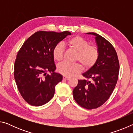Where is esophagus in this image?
<instances>
[{
	"mask_svg": "<svg viewBox=\"0 0 133 133\" xmlns=\"http://www.w3.org/2000/svg\"><path fill=\"white\" fill-rule=\"evenodd\" d=\"M63 79L64 80H68L70 79V77H67V76H63Z\"/></svg>",
	"mask_w": 133,
	"mask_h": 133,
	"instance_id": "34e87169",
	"label": "esophagus"
}]
</instances>
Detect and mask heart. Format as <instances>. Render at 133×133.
Segmentation results:
<instances>
[{
    "label": "heart",
    "instance_id": "obj_1",
    "mask_svg": "<svg viewBox=\"0 0 133 133\" xmlns=\"http://www.w3.org/2000/svg\"><path fill=\"white\" fill-rule=\"evenodd\" d=\"M66 43L67 46L77 52L75 60L79 62L84 69H89L95 64L98 57V49L95 46H89V43L84 38L77 36L70 38ZM63 52V46L60 43L56 44L52 51L54 59L57 62H61ZM81 65L77 63L63 62L58 65L57 70L64 76H71L82 70Z\"/></svg>",
    "mask_w": 133,
    "mask_h": 133
}]
</instances>
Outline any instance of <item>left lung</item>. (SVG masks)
Instances as JSON below:
<instances>
[{
    "mask_svg": "<svg viewBox=\"0 0 133 133\" xmlns=\"http://www.w3.org/2000/svg\"><path fill=\"white\" fill-rule=\"evenodd\" d=\"M87 34L95 36L98 57L95 64L82 74L90 80H78L73 94L78 104L91 110L101 106L110 97L117 82L120 66L116 51L110 42L96 33Z\"/></svg>",
    "mask_w": 133,
    "mask_h": 133,
    "instance_id": "8db88e82",
    "label": "left lung"
}]
</instances>
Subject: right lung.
I'll use <instances>...</instances> for the list:
<instances>
[{
  "label": "right lung",
  "mask_w": 133,
  "mask_h": 133,
  "mask_svg": "<svg viewBox=\"0 0 133 133\" xmlns=\"http://www.w3.org/2000/svg\"><path fill=\"white\" fill-rule=\"evenodd\" d=\"M68 31H39L29 37L18 51L15 62L14 77L22 97L31 105L40 106L54 96L55 87L63 76L55 73L52 51L67 36Z\"/></svg>",
  "instance_id": "1"
}]
</instances>
